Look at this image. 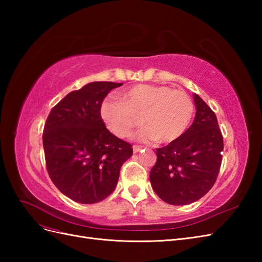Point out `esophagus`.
Instances as JSON below:
<instances>
[{"label":"esophagus","mask_w":262,"mask_h":262,"mask_svg":"<svg viewBox=\"0 0 262 262\" xmlns=\"http://www.w3.org/2000/svg\"><path fill=\"white\" fill-rule=\"evenodd\" d=\"M141 149H142V146L134 145V146H133V153H138V152H140Z\"/></svg>","instance_id":"esophagus-1"}]
</instances>
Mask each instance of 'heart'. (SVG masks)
Masks as SVG:
<instances>
[{
  "label": "heart",
  "mask_w": 262,
  "mask_h": 262,
  "mask_svg": "<svg viewBox=\"0 0 262 262\" xmlns=\"http://www.w3.org/2000/svg\"><path fill=\"white\" fill-rule=\"evenodd\" d=\"M194 105L184 91L165 85L139 84L121 94V100L106 98L100 105V118L107 129L118 138H125L139 122L141 128L134 138L142 142L160 141L171 143L187 131Z\"/></svg>",
  "instance_id": "b5f03b06"
}]
</instances>
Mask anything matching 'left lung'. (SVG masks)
<instances>
[{"label": "left lung", "instance_id": "8db88e82", "mask_svg": "<svg viewBox=\"0 0 262 262\" xmlns=\"http://www.w3.org/2000/svg\"><path fill=\"white\" fill-rule=\"evenodd\" d=\"M195 117L180 139L156 148L149 172L155 193L171 205H186L209 192L215 184L223 152V137L213 110L193 94Z\"/></svg>", "mask_w": 262, "mask_h": 262}]
</instances>
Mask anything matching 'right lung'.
<instances>
[{"instance_id":"obj_1","label":"right lung","mask_w":262,"mask_h":262,"mask_svg":"<svg viewBox=\"0 0 262 262\" xmlns=\"http://www.w3.org/2000/svg\"><path fill=\"white\" fill-rule=\"evenodd\" d=\"M122 83L93 82L71 92L50 112L42 143L49 176L75 202L97 203L112 194L132 145L107 130L100 105Z\"/></svg>"}]
</instances>
